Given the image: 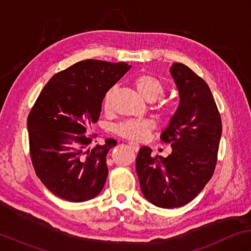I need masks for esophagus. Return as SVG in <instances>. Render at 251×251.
<instances>
[{
  "instance_id": "34e87169",
  "label": "esophagus",
  "mask_w": 251,
  "mask_h": 251,
  "mask_svg": "<svg viewBox=\"0 0 251 251\" xmlns=\"http://www.w3.org/2000/svg\"><path fill=\"white\" fill-rule=\"evenodd\" d=\"M129 146L132 148L134 151H137L140 150V145L137 143H133V142H129Z\"/></svg>"
}]
</instances>
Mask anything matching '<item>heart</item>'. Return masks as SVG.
Returning a JSON list of instances; mask_svg holds the SVG:
<instances>
[{
    "label": "heart",
    "mask_w": 251,
    "mask_h": 251,
    "mask_svg": "<svg viewBox=\"0 0 251 251\" xmlns=\"http://www.w3.org/2000/svg\"><path fill=\"white\" fill-rule=\"evenodd\" d=\"M133 85L139 92V94L146 100H154L159 97L165 92V84L156 78L155 75L150 74H140L134 76L132 81ZM112 96H114V89H110L104 96V109L109 112L112 109ZM156 108L161 117H168L171 114L172 105L170 100L166 99H159L157 100ZM152 122L147 119H129L121 122L116 127L117 134L129 141L139 142L144 140L148 133L152 129Z\"/></svg>",
    "instance_id": "1"
}]
</instances>
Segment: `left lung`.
Masks as SVG:
<instances>
[{
    "label": "left lung",
    "instance_id": "1",
    "mask_svg": "<svg viewBox=\"0 0 251 251\" xmlns=\"http://www.w3.org/2000/svg\"><path fill=\"white\" fill-rule=\"evenodd\" d=\"M170 71L180 105L160 140L171 144L172 152L152 157L150 147H141L135 166L143 195L167 209L192 201L212 177L222 133L221 116L206 81L181 63Z\"/></svg>",
    "mask_w": 251,
    "mask_h": 251
}]
</instances>
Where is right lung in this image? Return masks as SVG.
<instances>
[{"mask_svg":"<svg viewBox=\"0 0 251 251\" xmlns=\"http://www.w3.org/2000/svg\"><path fill=\"white\" fill-rule=\"evenodd\" d=\"M129 69L126 63L81 60L54 75L41 91L27 119L29 151L38 177L54 195L82 202L103 190L106 156L117 142L91 147L96 134L69 133L83 134L97 122L107 91Z\"/></svg>","mask_w":251,"mask_h":251,"instance_id":"obj_1","label":"right lung"}]
</instances>
